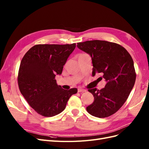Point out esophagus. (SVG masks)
I'll return each instance as SVG.
<instances>
[{
    "label": "esophagus",
    "instance_id": "34e87169",
    "mask_svg": "<svg viewBox=\"0 0 149 149\" xmlns=\"http://www.w3.org/2000/svg\"><path fill=\"white\" fill-rule=\"evenodd\" d=\"M78 91L79 93H81V92H84V91H86V90H85L84 89L82 88H78Z\"/></svg>",
    "mask_w": 149,
    "mask_h": 149
}]
</instances>
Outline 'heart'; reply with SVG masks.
Returning <instances> with one entry per match:
<instances>
[{"instance_id": "1", "label": "heart", "mask_w": 149, "mask_h": 149, "mask_svg": "<svg viewBox=\"0 0 149 149\" xmlns=\"http://www.w3.org/2000/svg\"><path fill=\"white\" fill-rule=\"evenodd\" d=\"M83 55V54H80V55Z\"/></svg>"}]
</instances>
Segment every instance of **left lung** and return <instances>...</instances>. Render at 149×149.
Segmentation results:
<instances>
[{"instance_id": "left-lung-1", "label": "left lung", "mask_w": 149, "mask_h": 149, "mask_svg": "<svg viewBox=\"0 0 149 149\" xmlns=\"http://www.w3.org/2000/svg\"><path fill=\"white\" fill-rule=\"evenodd\" d=\"M77 47L91 57L92 75L102 73L106 81L105 87L101 90H88L94 99L86 107L87 111L100 118L114 114L127 100L136 81L131 56L120 45L103 40L78 43Z\"/></svg>"}]
</instances>
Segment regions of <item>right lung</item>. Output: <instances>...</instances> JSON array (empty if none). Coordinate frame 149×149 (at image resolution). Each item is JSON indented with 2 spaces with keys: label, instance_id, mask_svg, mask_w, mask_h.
<instances>
[{
  "label": "right lung",
  "instance_id": "obj_1",
  "mask_svg": "<svg viewBox=\"0 0 149 149\" xmlns=\"http://www.w3.org/2000/svg\"><path fill=\"white\" fill-rule=\"evenodd\" d=\"M75 47L76 43L37 45L22 58L18 84L21 94L38 114L45 117L60 114L70 97L77 93L76 88L63 89L55 79Z\"/></svg>",
  "mask_w": 149,
  "mask_h": 149
}]
</instances>
